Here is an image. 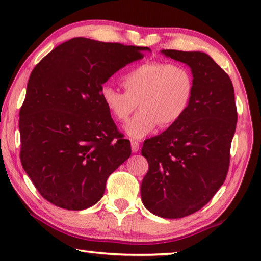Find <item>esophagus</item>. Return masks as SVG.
<instances>
[{
	"label": "esophagus",
	"instance_id": "34e87169",
	"mask_svg": "<svg viewBox=\"0 0 261 261\" xmlns=\"http://www.w3.org/2000/svg\"><path fill=\"white\" fill-rule=\"evenodd\" d=\"M132 151L133 152H138L140 150V143L136 142V141H132Z\"/></svg>",
	"mask_w": 261,
	"mask_h": 261
}]
</instances>
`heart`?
Wrapping results in <instances>:
<instances>
[{
	"label": "heart",
	"instance_id": "1",
	"mask_svg": "<svg viewBox=\"0 0 261 261\" xmlns=\"http://www.w3.org/2000/svg\"><path fill=\"white\" fill-rule=\"evenodd\" d=\"M125 91L110 86L100 88L105 109L118 121L127 122L126 132L133 139H142L162 125L170 127L180 121L193 100L195 79L188 66L180 63L151 61L140 64L121 77Z\"/></svg>",
	"mask_w": 261,
	"mask_h": 261
}]
</instances>
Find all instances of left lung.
Returning <instances> with one entry per match:
<instances>
[{
	"label": "left lung",
	"instance_id": "1",
	"mask_svg": "<svg viewBox=\"0 0 261 261\" xmlns=\"http://www.w3.org/2000/svg\"><path fill=\"white\" fill-rule=\"evenodd\" d=\"M162 53L191 68L195 91L180 121L144 141L141 152L149 170L141 198L151 213L177 219L197 212L225 182L237 109L229 75L208 55L170 49Z\"/></svg>",
	"mask_w": 261,
	"mask_h": 261
}]
</instances>
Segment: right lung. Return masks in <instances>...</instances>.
Wrapping results in <instances>:
<instances>
[{
  "label": "right lung",
  "instance_id": "add662e5",
  "mask_svg": "<svg viewBox=\"0 0 261 261\" xmlns=\"http://www.w3.org/2000/svg\"><path fill=\"white\" fill-rule=\"evenodd\" d=\"M148 47L74 38L36 64L19 112L20 161L40 195L80 211L103 197L107 180L130 156L102 103L104 82Z\"/></svg>",
  "mask_w": 261,
  "mask_h": 261
}]
</instances>
